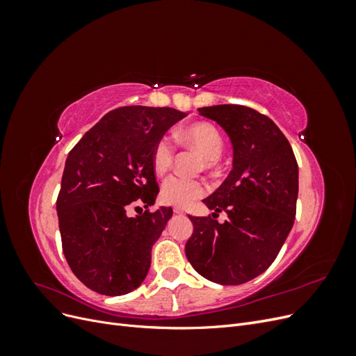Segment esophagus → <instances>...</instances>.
Returning a JSON list of instances; mask_svg holds the SVG:
<instances>
[{
  "label": "esophagus",
  "instance_id": "obj_1",
  "mask_svg": "<svg viewBox=\"0 0 356 356\" xmlns=\"http://www.w3.org/2000/svg\"><path fill=\"white\" fill-rule=\"evenodd\" d=\"M174 212L178 213V215H184V213H186V211L182 209V208H174Z\"/></svg>",
  "mask_w": 356,
  "mask_h": 356
}]
</instances>
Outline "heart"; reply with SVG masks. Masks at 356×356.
<instances>
[{
	"label": "heart",
	"instance_id": "heart-1",
	"mask_svg": "<svg viewBox=\"0 0 356 356\" xmlns=\"http://www.w3.org/2000/svg\"><path fill=\"white\" fill-rule=\"evenodd\" d=\"M178 138L199 149L200 154L209 163L220 159L224 148L220 131L211 123L202 122L190 124L179 131ZM172 160H174V145H172V141L168 136H161L154 144L152 154L156 174L163 175L170 168ZM204 193H207V184L203 181L174 175L169 177L161 186V200L168 204H175V207H188V204L202 197Z\"/></svg>",
	"mask_w": 356,
	"mask_h": 356
}]
</instances>
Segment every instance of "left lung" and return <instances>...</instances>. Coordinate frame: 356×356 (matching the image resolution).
Here are the masks:
<instances>
[{
    "instance_id": "left-lung-1",
    "label": "left lung",
    "mask_w": 356,
    "mask_h": 356,
    "mask_svg": "<svg viewBox=\"0 0 356 356\" xmlns=\"http://www.w3.org/2000/svg\"><path fill=\"white\" fill-rule=\"evenodd\" d=\"M199 114L217 122L233 147V169L203 203L212 217H191L186 255L208 281L241 285L270 266L293 229L298 165L273 120L243 105H213ZM228 213L220 225L218 212Z\"/></svg>"
}]
</instances>
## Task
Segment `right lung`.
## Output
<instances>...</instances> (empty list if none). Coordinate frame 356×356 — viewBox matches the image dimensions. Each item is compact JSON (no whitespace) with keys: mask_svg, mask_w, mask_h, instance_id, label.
Here are the masks:
<instances>
[{"mask_svg":"<svg viewBox=\"0 0 356 356\" xmlns=\"http://www.w3.org/2000/svg\"><path fill=\"white\" fill-rule=\"evenodd\" d=\"M186 115L166 106H120L70 152L56 202L62 250L74 275L96 293L123 296L145 279L172 208L136 217L126 209L136 200L154 204V144Z\"/></svg>","mask_w":356,"mask_h":356,"instance_id":"1","label":"right lung"}]
</instances>
